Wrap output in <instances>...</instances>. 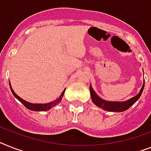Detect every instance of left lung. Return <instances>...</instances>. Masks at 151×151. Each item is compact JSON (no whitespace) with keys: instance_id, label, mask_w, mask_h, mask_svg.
<instances>
[{"instance_id":"1","label":"left lung","mask_w":151,"mask_h":151,"mask_svg":"<svg viewBox=\"0 0 151 151\" xmlns=\"http://www.w3.org/2000/svg\"><path fill=\"white\" fill-rule=\"evenodd\" d=\"M144 79L143 86L140 89V92H139L137 95L132 97V98L127 99V100L123 101V102H119V101H108L102 99L101 97H99L96 93V92L93 89L91 84L89 86V91H90L91 99L93 100V103L95 105H96L98 107L102 108L104 110H106V111L109 112H123L129 109V107L132 106L138 99H140V96H141L142 93H143V90H144Z\"/></svg>"}]
</instances>
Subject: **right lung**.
Returning a JSON list of instances; mask_svg holds the SVG:
<instances>
[{
	"instance_id": "right-lung-1",
	"label": "right lung",
	"mask_w": 151,
	"mask_h": 151,
	"mask_svg": "<svg viewBox=\"0 0 151 151\" xmlns=\"http://www.w3.org/2000/svg\"><path fill=\"white\" fill-rule=\"evenodd\" d=\"M9 85H10V88H11V93H13V95L14 96L16 99H18V100L21 102V103L23 104L24 106L27 108V109H30V110H33V111H47V110H49L52 107H54L55 106L58 105V103H60L62 99V97L64 96V93H65V89L64 90L62 91V94L60 95V96L58 97V99H56L55 100L52 101V102H50V103H29L28 101L24 100V99H22L21 97L18 96L14 93V91L12 89V87H11V83H10L9 81Z\"/></svg>"
}]
</instances>
